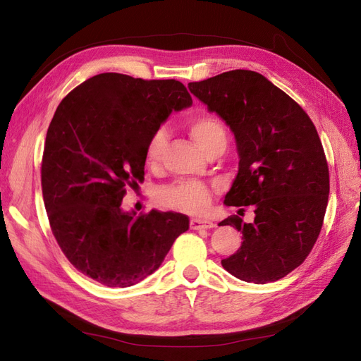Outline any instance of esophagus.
Segmentation results:
<instances>
[{"label": "esophagus", "mask_w": 361, "mask_h": 361, "mask_svg": "<svg viewBox=\"0 0 361 361\" xmlns=\"http://www.w3.org/2000/svg\"><path fill=\"white\" fill-rule=\"evenodd\" d=\"M190 227L192 228V231H202V228L214 227V223L209 220H203V218H191Z\"/></svg>", "instance_id": "esophagus-1"}]
</instances>
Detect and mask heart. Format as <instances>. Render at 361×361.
<instances>
[{"mask_svg": "<svg viewBox=\"0 0 361 361\" xmlns=\"http://www.w3.org/2000/svg\"><path fill=\"white\" fill-rule=\"evenodd\" d=\"M187 129L192 140L206 154L224 149L227 143V130L220 118L209 113H197L188 117ZM167 145V134L162 128L157 129L147 141L146 162L155 167L161 161L164 147ZM211 190L197 180H178L158 190L157 200L161 206L187 214H200L211 203Z\"/></svg>", "mask_w": 361, "mask_h": 361, "instance_id": "heart-1", "label": "heart"}]
</instances>
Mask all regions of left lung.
<instances>
[{
  "instance_id": "left-lung-1",
  "label": "left lung",
  "mask_w": 361,
  "mask_h": 361,
  "mask_svg": "<svg viewBox=\"0 0 361 361\" xmlns=\"http://www.w3.org/2000/svg\"><path fill=\"white\" fill-rule=\"evenodd\" d=\"M190 92L231 126L239 169L227 206H253L255 221L231 215L220 226L243 233L221 265L239 280H280L309 256L324 223L330 173L310 117L264 75L228 71L188 84Z\"/></svg>"
}]
</instances>
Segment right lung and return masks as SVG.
Instances as JSON below:
<instances>
[{
  "mask_svg": "<svg viewBox=\"0 0 361 361\" xmlns=\"http://www.w3.org/2000/svg\"><path fill=\"white\" fill-rule=\"evenodd\" d=\"M176 80L99 73L60 102L47 133L42 192L51 231L84 276L128 288L155 272L187 215L122 211L126 187L145 176L147 141L171 111L191 106Z\"/></svg>",
  "mask_w": 361,
  "mask_h": 361,
  "instance_id": "add662e5",
  "label": "right lung"
}]
</instances>
